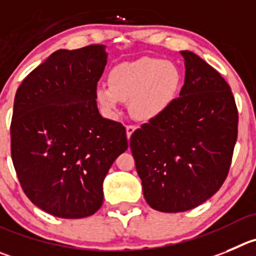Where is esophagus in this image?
Segmentation results:
<instances>
[{"label":"esophagus","mask_w":256,"mask_h":256,"mask_svg":"<svg viewBox=\"0 0 256 256\" xmlns=\"http://www.w3.org/2000/svg\"><path fill=\"white\" fill-rule=\"evenodd\" d=\"M135 130H136V125H134V124H128V125L126 126V134H128V138H130Z\"/></svg>","instance_id":"esophagus-1"}]
</instances>
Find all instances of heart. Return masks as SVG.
Returning a JSON list of instances; mask_svg holds the SVG:
<instances>
[{"label": "heart", "instance_id": "heart-1", "mask_svg": "<svg viewBox=\"0 0 256 256\" xmlns=\"http://www.w3.org/2000/svg\"><path fill=\"white\" fill-rule=\"evenodd\" d=\"M110 86L96 90V98L110 114L122 101H130L136 118L149 121L163 114L174 102L180 86V73L170 62L140 58L114 66L108 76Z\"/></svg>", "mask_w": 256, "mask_h": 256}]
</instances>
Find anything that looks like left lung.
Instances as JSON below:
<instances>
[{
	"instance_id": "1",
	"label": "left lung",
	"mask_w": 256,
	"mask_h": 256,
	"mask_svg": "<svg viewBox=\"0 0 256 256\" xmlns=\"http://www.w3.org/2000/svg\"><path fill=\"white\" fill-rule=\"evenodd\" d=\"M182 56L186 80L179 97L130 138L148 204L169 214L194 208L221 188L238 140L230 86L197 54L184 50Z\"/></svg>"
}]
</instances>
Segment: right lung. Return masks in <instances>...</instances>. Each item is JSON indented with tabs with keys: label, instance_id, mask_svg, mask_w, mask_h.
Here are the masks:
<instances>
[{
	"label": "right lung",
	"instance_id": "right-lung-1",
	"mask_svg": "<svg viewBox=\"0 0 256 256\" xmlns=\"http://www.w3.org/2000/svg\"><path fill=\"white\" fill-rule=\"evenodd\" d=\"M104 45L52 52L16 90L11 158L28 200L60 218H83L104 202L102 183L128 149L121 122L100 114L96 90Z\"/></svg>",
	"mask_w": 256,
	"mask_h": 256
}]
</instances>
